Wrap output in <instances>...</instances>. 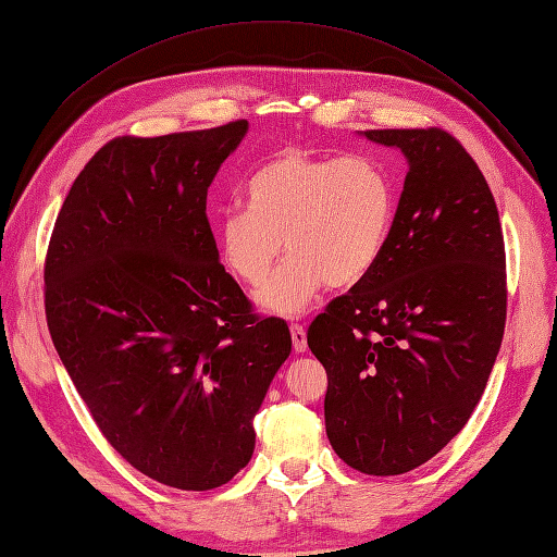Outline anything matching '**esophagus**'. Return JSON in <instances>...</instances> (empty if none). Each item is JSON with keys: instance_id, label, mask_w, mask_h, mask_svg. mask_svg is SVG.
<instances>
[{"instance_id": "esophagus-1", "label": "esophagus", "mask_w": 557, "mask_h": 557, "mask_svg": "<svg viewBox=\"0 0 557 557\" xmlns=\"http://www.w3.org/2000/svg\"><path fill=\"white\" fill-rule=\"evenodd\" d=\"M290 336H293V348L295 352H307L309 344H307V330L301 325H290Z\"/></svg>"}]
</instances>
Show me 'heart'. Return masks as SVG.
Listing matches in <instances>:
<instances>
[{
    "instance_id": "b5f03b06",
    "label": "heart",
    "mask_w": 557,
    "mask_h": 557,
    "mask_svg": "<svg viewBox=\"0 0 557 557\" xmlns=\"http://www.w3.org/2000/svg\"><path fill=\"white\" fill-rule=\"evenodd\" d=\"M246 205L218 221V256L234 278L256 288L272 274L285 242L293 256L258 301L272 313L299 315L325 283L352 285L376 267L395 221V185L367 156L285 148L250 176Z\"/></svg>"
}]
</instances>
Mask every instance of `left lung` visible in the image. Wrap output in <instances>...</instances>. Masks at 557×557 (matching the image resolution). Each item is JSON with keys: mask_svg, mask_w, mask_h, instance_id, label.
I'll return each instance as SVG.
<instances>
[{"mask_svg": "<svg viewBox=\"0 0 557 557\" xmlns=\"http://www.w3.org/2000/svg\"><path fill=\"white\" fill-rule=\"evenodd\" d=\"M409 160L381 260L313 318L327 372L325 428L362 474L434 458L476 409L507 323V256L495 197L442 127L367 129Z\"/></svg>", "mask_w": 557, "mask_h": 557, "instance_id": "left-lung-1", "label": "left lung"}]
</instances>
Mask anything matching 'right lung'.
<instances>
[{
  "label": "right lung",
  "instance_id": "obj_1",
  "mask_svg": "<svg viewBox=\"0 0 557 557\" xmlns=\"http://www.w3.org/2000/svg\"><path fill=\"white\" fill-rule=\"evenodd\" d=\"M248 121L117 137L76 176L44 264L46 323L107 442L141 474L211 491L248 465L290 330L225 267L209 185Z\"/></svg>",
  "mask_w": 557,
  "mask_h": 557
}]
</instances>
